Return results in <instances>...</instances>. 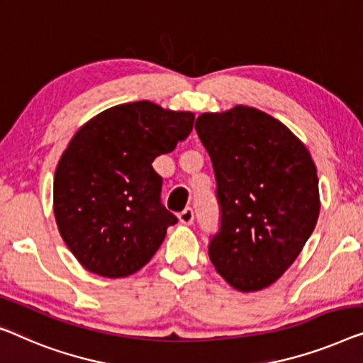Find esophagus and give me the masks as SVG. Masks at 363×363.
<instances>
[{
    "instance_id": "1",
    "label": "esophagus",
    "mask_w": 363,
    "mask_h": 363,
    "mask_svg": "<svg viewBox=\"0 0 363 363\" xmlns=\"http://www.w3.org/2000/svg\"><path fill=\"white\" fill-rule=\"evenodd\" d=\"M177 218H179V221H181L182 225H192V221H194V210L192 208L182 210V212L177 215Z\"/></svg>"
}]
</instances>
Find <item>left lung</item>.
I'll use <instances>...</instances> for the list:
<instances>
[{
    "mask_svg": "<svg viewBox=\"0 0 363 363\" xmlns=\"http://www.w3.org/2000/svg\"><path fill=\"white\" fill-rule=\"evenodd\" d=\"M212 160L220 207L208 256L241 291L266 289L289 269L320 215L316 166L294 133L254 107L196 121Z\"/></svg>",
    "mask_w": 363,
    "mask_h": 363,
    "instance_id": "left-lung-1",
    "label": "left lung"
}]
</instances>
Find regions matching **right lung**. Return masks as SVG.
<instances>
[{
	"label": "right lung",
	"mask_w": 363,
	"mask_h": 363,
	"mask_svg": "<svg viewBox=\"0 0 363 363\" xmlns=\"http://www.w3.org/2000/svg\"><path fill=\"white\" fill-rule=\"evenodd\" d=\"M194 113L137 101L91 118L72 138L53 179V212L81 266L127 277L147 264L177 218L161 203L156 156L171 153Z\"/></svg>",
	"instance_id": "right-lung-1"
}]
</instances>
